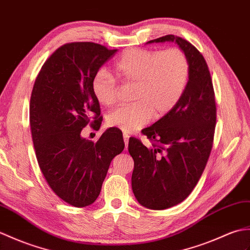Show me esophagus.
<instances>
[{"instance_id": "1", "label": "esophagus", "mask_w": 250, "mask_h": 250, "mask_svg": "<svg viewBox=\"0 0 250 250\" xmlns=\"http://www.w3.org/2000/svg\"><path fill=\"white\" fill-rule=\"evenodd\" d=\"M123 138H124V143H125V148L127 149V147H128V140H129V136L127 134H123Z\"/></svg>"}]
</instances>
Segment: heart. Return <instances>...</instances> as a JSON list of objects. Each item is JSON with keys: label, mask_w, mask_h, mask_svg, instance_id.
I'll use <instances>...</instances> for the list:
<instances>
[{"label": "heart", "mask_w": 250, "mask_h": 250, "mask_svg": "<svg viewBox=\"0 0 250 250\" xmlns=\"http://www.w3.org/2000/svg\"><path fill=\"white\" fill-rule=\"evenodd\" d=\"M124 83H135L132 103L113 109L107 114V124L125 132H135L146 126L154 114L163 118L173 110L185 92L189 78V62L180 48L164 51L132 48L114 65ZM96 101L110 106L116 102L118 81L106 69H99L91 83Z\"/></svg>", "instance_id": "1"}]
</instances>
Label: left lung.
Wrapping results in <instances>:
<instances>
[{
	"mask_svg": "<svg viewBox=\"0 0 250 250\" xmlns=\"http://www.w3.org/2000/svg\"><path fill=\"white\" fill-rule=\"evenodd\" d=\"M174 42L189 62V78L173 110L142 130L151 140L146 146L130 138L128 152L135 167L131 187L141 205L165 209L190 195L202 175L213 146L216 103L212 79L203 55L189 42L166 35L146 43Z\"/></svg>",
	"mask_w": 250,
	"mask_h": 250,
	"instance_id": "1",
	"label": "left lung"
}]
</instances>
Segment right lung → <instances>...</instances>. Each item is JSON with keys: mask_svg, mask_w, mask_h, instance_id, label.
<instances>
[{"mask_svg": "<svg viewBox=\"0 0 250 250\" xmlns=\"http://www.w3.org/2000/svg\"><path fill=\"white\" fill-rule=\"evenodd\" d=\"M116 51L90 42L65 43L42 65L33 86L30 124L38 165L55 195L76 208L96 200L111 160L125 147L114 127L96 142L81 136L88 124L101 127L91 83Z\"/></svg>", "mask_w": 250, "mask_h": 250, "instance_id": "add662e5", "label": "right lung"}]
</instances>
